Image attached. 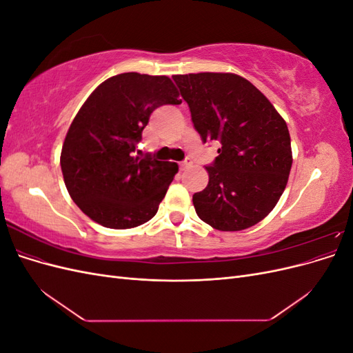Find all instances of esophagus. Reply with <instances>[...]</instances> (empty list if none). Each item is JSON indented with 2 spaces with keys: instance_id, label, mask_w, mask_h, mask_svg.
Masks as SVG:
<instances>
[{
  "instance_id": "34e87169",
  "label": "esophagus",
  "mask_w": 353,
  "mask_h": 353,
  "mask_svg": "<svg viewBox=\"0 0 353 353\" xmlns=\"http://www.w3.org/2000/svg\"><path fill=\"white\" fill-rule=\"evenodd\" d=\"M191 166H193V160H191V159H185L184 162L179 163V169H181V170H185V169H188V168H191Z\"/></svg>"
}]
</instances>
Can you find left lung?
Masks as SVG:
<instances>
[{
  "label": "left lung",
  "mask_w": 353,
  "mask_h": 353,
  "mask_svg": "<svg viewBox=\"0 0 353 353\" xmlns=\"http://www.w3.org/2000/svg\"><path fill=\"white\" fill-rule=\"evenodd\" d=\"M201 141H218L206 166L208 187L194 193L201 221L219 231H240L274 209L292 169L290 134L265 95L239 74H174Z\"/></svg>",
  "instance_id": "left-lung-1"
}]
</instances>
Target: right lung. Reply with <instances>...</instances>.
I'll return each mask as SVG.
<instances>
[{"instance_id":"right-lung-1","label":"right lung","mask_w":353,"mask_h":353,"mask_svg":"<svg viewBox=\"0 0 353 353\" xmlns=\"http://www.w3.org/2000/svg\"><path fill=\"white\" fill-rule=\"evenodd\" d=\"M168 77L135 72L104 81L69 128L60 165L72 200L103 227L125 230L150 221L178 165L135 156L150 114L181 104Z\"/></svg>"}]
</instances>
